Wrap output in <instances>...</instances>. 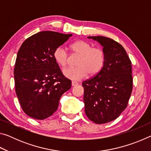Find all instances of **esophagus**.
<instances>
[{"label":"esophagus","instance_id":"1","mask_svg":"<svg viewBox=\"0 0 151 151\" xmlns=\"http://www.w3.org/2000/svg\"><path fill=\"white\" fill-rule=\"evenodd\" d=\"M78 85V83H76V82H74V81L72 82V86H75Z\"/></svg>","mask_w":151,"mask_h":151}]
</instances>
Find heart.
Here are the masks:
<instances>
[{
    "label": "heart",
    "mask_w": 151,
    "mask_h": 151,
    "mask_svg": "<svg viewBox=\"0 0 151 151\" xmlns=\"http://www.w3.org/2000/svg\"><path fill=\"white\" fill-rule=\"evenodd\" d=\"M70 48L75 54L80 55L76 61V67H69L63 70L66 78L73 81H79L86 75L94 76L104 67L106 60L105 52L100 47H93L91 43L85 40H76L70 45ZM53 57L58 65L65 68L68 62V54L63 47L54 50Z\"/></svg>",
    "instance_id": "heart-1"
}]
</instances>
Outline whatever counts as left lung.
I'll list each match as a JSON object with an SVG mask.
<instances>
[{
  "mask_svg": "<svg viewBox=\"0 0 151 151\" xmlns=\"http://www.w3.org/2000/svg\"><path fill=\"white\" fill-rule=\"evenodd\" d=\"M103 47L106 60L103 69L83 82L86 115L96 124L116 119L127 108L132 90L131 61L121 45L110 38L95 36Z\"/></svg>",
  "mask_w": 151,
  "mask_h": 151,
  "instance_id": "left-lung-1",
  "label": "left lung"
}]
</instances>
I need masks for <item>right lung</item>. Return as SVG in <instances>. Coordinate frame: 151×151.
<instances>
[{"instance_id":"1","label":"right lung","mask_w":151,"mask_h":151,"mask_svg":"<svg viewBox=\"0 0 151 151\" xmlns=\"http://www.w3.org/2000/svg\"><path fill=\"white\" fill-rule=\"evenodd\" d=\"M71 34L42 31L22 43L14 68L15 92L25 114L44 120L57 111L64 93L71 87V81L61 72L53 57L57 47Z\"/></svg>"}]
</instances>
